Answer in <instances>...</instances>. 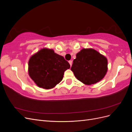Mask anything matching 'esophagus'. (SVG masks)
<instances>
[{
    "instance_id": "obj_1",
    "label": "esophagus",
    "mask_w": 132,
    "mask_h": 132,
    "mask_svg": "<svg viewBox=\"0 0 132 132\" xmlns=\"http://www.w3.org/2000/svg\"><path fill=\"white\" fill-rule=\"evenodd\" d=\"M69 64H70V66H71V65H72V63H73V61H69Z\"/></svg>"
}]
</instances>
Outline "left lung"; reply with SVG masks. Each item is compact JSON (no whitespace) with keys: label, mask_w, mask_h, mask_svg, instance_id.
Listing matches in <instances>:
<instances>
[{"label":"left lung","mask_w":132,"mask_h":132,"mask_svg":"<svg viewBox=\"0 0 132 132\" xmlns=\"http://www.w3.org/2000/svg\"><path fill=\"white\" fill-rule=\"evenodd\" d=\"M71 70L79 81L91 85L100 81L107 71V60L93 49L84 48L77 54Z\"/></svg>","instance_id":"8db88e82"}]
</instances>
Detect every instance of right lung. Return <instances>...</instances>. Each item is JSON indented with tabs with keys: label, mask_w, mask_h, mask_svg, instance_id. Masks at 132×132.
<instances>
[{
	"label": "right lung",
	"mask_w": 132,
	"mask_h": 132,
	"mask_svg": "<svg viewBox=\"0 0 132 132\" xmlns=\"http://www.w3.org/2000/svg\"><path fill=\"white\" fill-rule=\"evenodd\" d=\"M69 63L53 50L43 48L33 55L29 61V74L37 86L43 89L54 87L62 81Z\"/></svg>",
	"instance_id": "add662e5"
}]
</instances>
